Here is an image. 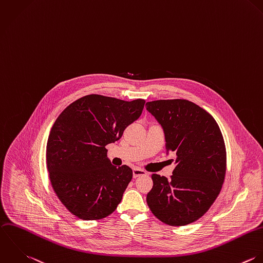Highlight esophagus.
<instances>
[{
	"instance_id": "esophagus-1",
	"label": "esophagus",
	"mask_w": 263,
	"mask_h": 263,
	"mask_svg": "<svg viewBox=\"0 0 263 263\" xmlns=\"http://www.w3.org/2000/svg\"><path fill=\"white\" fill-rule=\"evenodd\" d=\"M147 175V173H146L145 171H143V170H140V168H135V170L133 171V175H134V177H139V176H142V175Z\"/></svg>"
}]
</instances>
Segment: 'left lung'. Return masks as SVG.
Returning <instances> with one entry per match:
<instances>
[{
  "mask_svg": "<svg viewBox=\"0 0 263 263\" xmlns=\"http://www.w3.org/2000/svg\"><path fill=\"white\" fill-rule=\"evenodd\" d=\"M146 107L163 127L166 152L173 153L176 164L170 179L152 175L148 206L168 226L192 223L220 193L227 171L222 134L215 119L191 101L157 100Z\"/></svg>",
  "mask_w": 263,
  "mask_h": 263,
  "instance_id": "left-lung-1",
  "label": "left lung"
}]
</instances>
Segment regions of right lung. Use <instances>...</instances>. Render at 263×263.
I'll list each match as a JSON object with an SVG mask.
<instances>
[{"label": "right lung", "mask_w": 263, "mask_h": 263, "mask_svg": "<svg viewBox=\"0 0 263 263\" xmlns=\"http://www.w3.org/2000/svg\"><path fill=\"white\" fill-rule=\"evenodd\" d=\"M145 103L88 95L56 119L47 143V167L54 192L73 215L96 220L117 208L133 171L112 165L105 147L121 138Z\"/></svg>", "instance_id": "1"}]
</instances>
